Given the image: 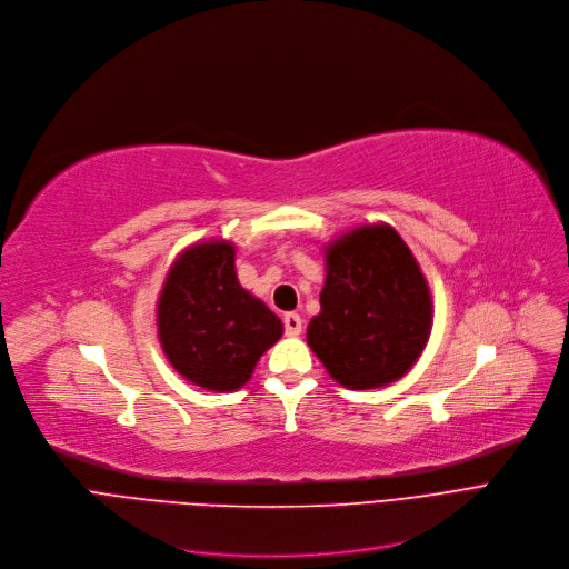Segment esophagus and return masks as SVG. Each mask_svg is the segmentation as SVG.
I'll return each instance as SVG.
<instances>
[{
    "instance_id": "34e87169",
    "label": "esophagus",
    "mask_w": 569,
    "mask_h": 569,
    "mask_svg": "<svg viewBox=\"0 0 569 569\" xmlns=\"http://www.w3.org/2000/svg\"><path fill=\"white\" fill-rule=\"evenodd\" d=\"M282 321H284V333L287 336H299L303 331V319L296 312H287Z\"/></svg>"
}]
</instances>
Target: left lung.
Instances as JSON below:
<instances>
[{
  "label": "left lung",
  "mask_w": 569,
  "mask_h": 569,
  "mask_svg": "<svg viewBox=\"0 0 569 569\" xmlns=\"http://www.w3.org/2000/svg\"><path fill=\"white\" fill-rule=\"evenodd\" d=\"M319 303L308 345L347 389L398 380L421 357L432 327L421 268L387 224L359 227L331 242Z\"/></svg>",
  "instance_id": "obj_1"
}]
</instances>
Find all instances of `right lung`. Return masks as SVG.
<instances>
[{
  "mask_svg": "<svg viewBox=\"0 0 569 569\" xmlns=\"http://www.w3.org/2000/svg\"><path fill=\"white\" fill-rule=\"evenodd\" d=\"M236 250L210 240L184 250L169 270L157 306L159 340L171 366L210 391L246 385L282 321L236 278Z\"/></svg>",
  "mask_w": 569,
  "mask_h": 569,
  "instance_id": "add662e5",
  "label": "right lung"
}]
</instances>
